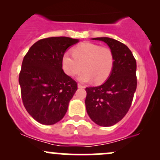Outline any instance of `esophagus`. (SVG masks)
Returning a JSON list of instances; mask_svg holds the SVG:
<instances>
[{
  "instance_id": "esophagus-1",
  "label": "esophagus",
  "mask_w": 160,
  "mask_h": 160,
  "mask_svg": "<svg viewBox=\"0 0 160 160\" xmlns=\"http://www.w3.org/2000/svg\"><path fill=\"white\" fill-rule=\"evenodd\" d=\"M78 88H85V86H84L83 85H82L81 83H78Z\"/></svg>"
}]
</instances>
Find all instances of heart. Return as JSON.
<instances>
[{"mask_svg":"<svg viewBox=\"0 0 160 160\" xmlns=\"http://www.w3.org/2000/svg\"><path fill=\"white\" fill-rule=\"evenodd\" d=\"M115 56L113 50L108 47L95 43H82L74 47L72 55L65 52L62 58V67L68 76L74 78L81 71L78 79L82 82L94 80L102 83L108 80L113 71Z\"/></svg>","mask_w":160,"mask_h":160,"instance_id":"obj_1","label":"heart"}]
</instances>
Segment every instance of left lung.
Instances as JSON below:
<instances>
[{"instance_id":"obj_1","label":"left lung","mask_w":160,"mask_h":160,"mask_svg":"<svg viewBox=\"0 0 160 160\" xmlns=\"http://www.w3.org/2000/svg\"><path fill=\"white\" fill-rule=\"evenodd\" d=\"M92 40L104 41L113 50L115 63L104 83L86 87V111L93 122L101 126H111L120 121L131 107L137 88L136 60L127 46L109 38Z\"/></svg>"}]
</instances>
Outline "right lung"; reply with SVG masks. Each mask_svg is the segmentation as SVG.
I'll list each match as a JSON object with an SVG mask.
<instances>
[{
    "instance_id": "right-lung-1",
    "label": "right lung",
    "mask_w": 160,
    "mask_h": 160,
    "mask_svg": "<svg viewBox=\"0 0 160 160\" xmlns=\"http://www.w3.org/2000/svg\"><path fill=\"white\" fill-rule=\"evenodd\" d=\"M78 41L68 37L43 38L24 57L19 77L22 100L28 113L40 123L61 120L78 89L77 82L64 72L62 58Z\"/></svg>"
}]
</instances>
